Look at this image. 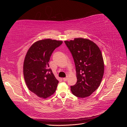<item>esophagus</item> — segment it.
I'll return each instance as SVG.
<instances>
[{"instance_id":"1","label":"esophagus","mask_w":127,"mask_h":127,"mask_svg":"<svg viewBox=\"0 0 127 127\" xmlns=\"http://www.w3.org/2000/svg\"><path fill=\"white\" fill-rule=\"evenodd\" d=\"M67 79H68V77H65V78H63V80H64V82H66L67 80Z\"/></svg>"}]
</instances>
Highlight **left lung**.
I'll return each instance as SVG.
<instances>
[{
	"mask_svg": "<svg viewBox=\"0 0 127 127\" xmlns=\"http://www.w3.org/2000/svg\"><path fill=\"white\" fill-rule=\"evenodd\" d=\"M76 67L77 83L71 86L76 96L85 98L97 89L102 81L104 64L101 51L93 41L83 38L65 41Z\"/></svg>",
	"mask_w": 127,
	"mask_h": 127,
	"instance_id": "obj_1",
	"label": "left lung"
}]
</instances>
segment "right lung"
I'll use <instances>...</instances> for the list:
<instances>
[{"label": "right lung", "instance_id": "right-lung-1", "mask_svg": "<svg viewBox=\"0 0 127 127\" xmlns=\"http://www.w3.org/2000/svg\"><path fill=\"white\" fill-rule=\"evenodd\" d=\"M62 41L50 39L36 41L30 48L23 65L24 79L29 90L40 98H46L55 93L59 82L49 62L53 51Z\"/></svg>", "mask_w": 127, "mask_h": 127}]
</instances>
